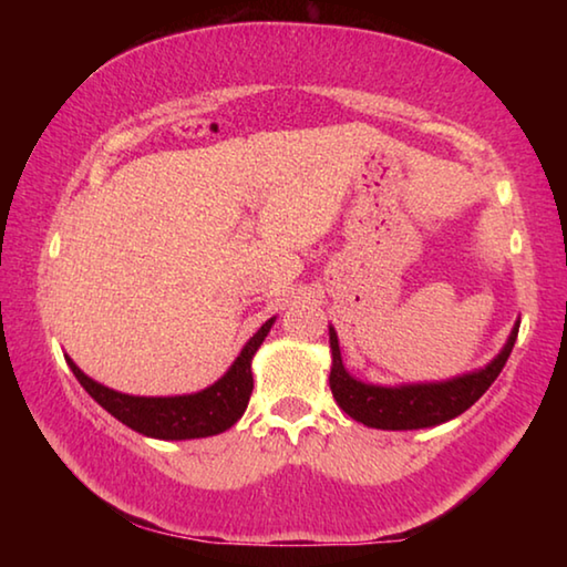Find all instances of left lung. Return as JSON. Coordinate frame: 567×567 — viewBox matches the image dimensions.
<instances>
[{
    "label": "left lung",
    "mask_w": 567,
    "mask_h": 567,
    "mask_svg": "<svg viewBox=\"0 0 567 567\" xmlns=\"http://www.w3.org/2000/svg\"><path fill=\"white\" fill-rule=\"evenodd\" d=\"M517 338V328L503 352L487 364L485 370L473 372L437 385H408V388H375L350 378L342 368L338 334L330 328V348H332V372L330 390L338 405L348 412L352 420L368 427L380 430H417L440 425L457 417L470 405L483 398V392L493 385L501 375L507 358H511L513 344Z\"/></svg>",
    "instance_id": "left-lung-1"
}]
</instances>
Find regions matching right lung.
I'll use <instances>...</instances> for the list:
<instances>
[{
    "instance_id": "obj_1",
    "label": "right lung",
    "mask_w": 567,
    "mask_h": 567,
    "mask_svg": "<svg viewBox=\"0 0 567 567\" xmlns=\"http://www.w3.org/2000/svg\"><path fill=\"white\" fill-rule=\"evenodd\" d=\"M275 320H267L260 330L252 334V340L245 344L233 368L227 370L223 380H217L213 388H207L197 395L182 398H134L122 395L100 382L90 380L76 364L66 358L74 378L100 405L117 417L124 425L137 430V433L159 440H192L209 437L225 433L247 410L249 395H252V354L267 338Z\"/></svg>"
}]
</instances>
